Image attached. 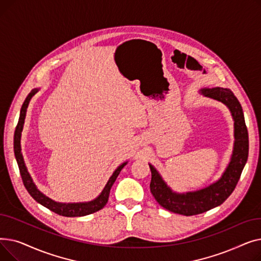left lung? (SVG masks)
I'll return each mask as SVG.
<instances>
[{
    "instance_id": "1",
    "label": "left lung",
    "mask_w": 261,
    "mask_h": 261,
    "mask_svg": "<svg viewBox=\"0 0 261 261\" xmlns=\"http://www.w3.org/2000/svg\"><path fill=\"white\" fill-rule=\"evenodd\" d=\"M200 92L205 97L225 105L234 120V149L220 179L199 190L176 193L163 180L154 166L149 164L151 170L150 190L156 202L167 211L184 216L202 214L221 205L234 191L249 155V133L242 107L234 93L229 89L220 87L203 88Z\"/></svg>"
}]
</instances>
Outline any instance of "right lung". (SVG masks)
Wrapping results in <instances>:
<instances>
[{
    "label": "right lung",
    "instance_id": "right-lung-1",
    "mask_svg": "<svg viewBox=\"0 0 261 261\" xmlns=\"http://www.w3.org/2000/svg\"><path fill=\"white\" fill-rule=\"evenodd\" d=\"M38 91H39V89L32 90V92L27 95L25 101L23 102L22 108H21V112H20L19 121H18V125H17L16 131H15V139H13V150H15L16 160L18 163L20 173L22 176V181H23L25 188L38 203L43 205L44 207L48 208L49 211L56 213L60 216H63V217H82V216H87V215L98 212L99 210L105 207V205L107 204V202L109 200L110 190H111L112 185L114 184L120 170L127 165L128 162H123L122 164H120V165L115 169L113 174L110 176V179L107 182L100 195L92 201L77 202V203H61V202L54 201L50 198H48L47 196H45L43 193H41V191L38 189V187L36 186L35 182L33 181V177L31 176L29 170H27V167L25 165V162H24V159L22 155V151H21V135H22L23 127H24L26 111H27V108H29L31 99L33 98V96L36 93H38Z\"/></svg>",
    "mask_w": 261,
    "mask_h": 261
}]
</instances>
